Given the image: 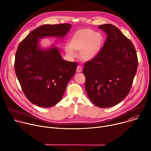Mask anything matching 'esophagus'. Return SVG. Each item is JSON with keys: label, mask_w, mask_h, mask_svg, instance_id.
Wrapping results in <instances>:
<instances>
[{"label": "esophagus", "mask_w": 151, "mask_h": 151, "mask_svg": "<svg viewBox=\"0 0 151 151\" xmlns=\"http://www.w3.org/2000/svg\"><path fill=\"white\" fill-rule=\"evenodd\" d=\"M82 71V68L81 66H78L77 67V69H76V72H81Z\"/></svg>", "instance_id": "obj_1"}]
</instances>
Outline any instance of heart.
Instances as JSON below:
<instances>
[{
	"instance_id": "b5f03b06",
	"label": "heart",
	"mask_w": 151,
	"mask_h": 151,
	"mask_svg": "<svg viewBox=\"0 0 151 151\" xmlns=\"http://www.w3.org/2000/svg\"><path fill=\"white\" fill-rule=\"evenodd\" d=\"M103 35L89 28L76 30L71 36L69 45L64 47L67 57L72 59L76 57L74 51H80L81 58L85 61L94 60L99 54L103 42Z\"/></svg>"
}]
</instances>
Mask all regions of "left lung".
Segmentation results:
<instances>
[{"instance_id":"8db88e82","label":"left lung","mask_w":151,"mask_h":151,"mask_svg":"<svg viewBox=\"0 0 151 151\" xmlns=\"http://www.w3.org/2000/svg\"><path fill=\"white\" fill-rule=\"evenodd\" d=\"M99 27L107 35L97 56L83 69L85 88L94 104L103 108L120 103L129 93L138 60L132 42L111 24Z\"/></svg>"}]
</instances>
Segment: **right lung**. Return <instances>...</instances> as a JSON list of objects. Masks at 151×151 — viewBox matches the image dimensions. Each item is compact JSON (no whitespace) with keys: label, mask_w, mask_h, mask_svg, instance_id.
<instances>
[{"label":"right lung","mask_w":151,"mask_h":151,"mask_svg":"<svg viewBox=\"0 0 151 151\" xmlns=\"http://www.w3.org/2000/svg\"><path fill=\"white\" fill-rule=\"evenodd\" d=\"M70 24H44L30 33L20 42L14 68L21 88L27 99L42 107H50L62 99L78 64L63 59L60 49L52 44L43 48L40 40L66 36Z\"/></svg>","instance_id":"1"}]
</instances>
